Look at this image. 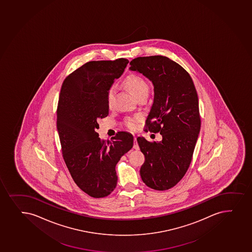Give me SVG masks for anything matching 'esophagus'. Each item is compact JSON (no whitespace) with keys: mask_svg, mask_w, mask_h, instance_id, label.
I'll list each match as a JSON object with an SVG mask.
<instances>
[{"mask_svg":"<svg viewBox=\"0 0 252 252\" xmlns=\"http://www.w3.org/2000/svg\"><path fill=\"white\" fill-rule=\"evenodd\" d=\"M133 148L136 150H139V146L137 144V141H136V137H134V145H133Z\"/></svg>","mask_w":252,"mask_h":252,"instance_id":"esophagus-1","label":"esophagus"}]
</instances>
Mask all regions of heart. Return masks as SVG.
Masks as SVG:
<instances>
[{"label": "heart", "mask_w": 252, "mask_h": 252, "mask_svg": "<svg viewBox=\"0 0 252 252\" xmlns=\"http://www.w3.org/2000/svg\"><path fill=\"white\" fill-rule=\"evenodd\" d=\"M125 85H126V87L129 89L130 93L132 94L136 99H138L143 95H148L149 91H150V87L147 81L142 77L136 75V74H132V75L127 77L125 80ZM114 92H115V88L114 87H110L108 91L107 104L109 106L112 104ZM125 125L126 127L133 130L136 126V120L133 119V118H128L125 122Z\"/></svg>", "instance_id": "obj_1"}]
</instances>
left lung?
<instances>
[{"instance_id": "8db88e82", "label": "left lung", "mask_w": 252, "mask_h": 252, "mask_svg": "<svg viewBox=\"0 0 252 252\" xmlns=\"http://www.w3.org/2000/svg\"><path fill=\"white\" fill-rule=\"evenodd\" d=\"M130 64V70L143 74L154 87L145 130L162 136L154 142L137 137L145 156L140 174L151 189H169L184 178L192 160L200 131L198 94L189 73L167 57H139Z\"/></svg>"}]
</instances>
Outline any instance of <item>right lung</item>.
Instances as JSON below:
<instances>
[{"label":"right lung","instance_id":"add662e5","mask_svg":"<svg viewBox=\"0 0 252 252\" xmlns=\"http://www.w3.org/2000/svg\"><path fill=\"white\" fill-rule=\"evenodd\" d=\"M128 60L92 61L68 75L60 91L57 130L63 157L74 183L93 198H104L116 189V166L133 147V136L119 131L100 140L98 122L109 115L107 93L122 76Z\"/></svg>","mask_w":252,"mask_h":252}]
</instances>
